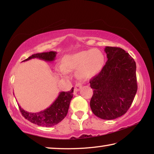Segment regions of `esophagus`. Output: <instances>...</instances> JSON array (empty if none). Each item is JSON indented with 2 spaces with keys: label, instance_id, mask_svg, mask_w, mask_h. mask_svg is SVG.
Segmentation results:
<instances>
[{
  "label": "esophagus",
  "instance_id": "obj_1",
  "mask_svg": "<svg viewBox=\"0 0 154 154\" xmlns=\"http://www.w3.org/2000/svg\"><path fill=\"white\" fill-rule=\"evenodd\" d=\"M82 87V84L81 83H77L76 84H75V93H76V92H77V91H79Z\"/></svg>",
  "mask_w": 154,
  "mask_h": 154
}]
</instances>
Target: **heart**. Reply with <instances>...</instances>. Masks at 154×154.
I'll return each instance as SVG.
<instances>
[{"instance_id":"heart-1","label":"heart","mask_w":154,"mask_h":154,"mask_svg":"<svg viewBox=\"0 0 154 154\" xmlns=\"http://www.w3.org/2000/svg\"><path fill=\"white\" fill-rule=\"evenodd\" d=\"M105 64V56L98 49H90L69 54L63 59L62 67L59 72L65 75L77 70L76 75L82 80H87L97 75Z\"/></svg>"}]
</instances>
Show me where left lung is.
Segmentation results:
<instances>
[{"instance_id":"8db88e82","label":"left lung","mask_w":154,"mask_h":154,"mask_svg":"<svg viewBox=\"0 0 154 154\" xmlns=\"http://www.w3.org/2000/svg\"><path fill=\"white\" fill-rule=\"evenodd\" d=\"M108 60L97 75L91 79L93 113L103 120H113L127 113L136 95V64L125 50L106 46Z\"/></svg>"}]
</instances>
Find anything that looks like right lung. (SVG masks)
<instances>
[{
  "label": "right lung",
  "instance_id": "obj_1",
  "mask_svg": "<svg viewBox=\"0 0 154 154\" xmlns=\"http://www.w3.org/2000/svg\"><path fill=\"white\" fill-rule=\"evenodd\" d=\"M56 54L57 52L54 51L34 54L23 61L34 58L45 61H52L54 60ZM73 90L74 88L72 87L70 91L59 93L56 100L49 107L37 113H29L18 105L20 113L26 120L38 126L50 127L56 125L63 120L68 113L70 101L73 97Z\"/></svg>",
  "mask_w": 154,
  "mask_h": 154
}]
</instances>
